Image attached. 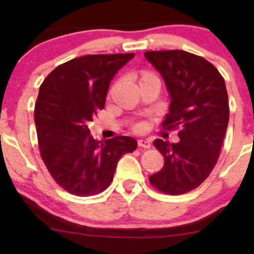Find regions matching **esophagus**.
Segmentation results:
<instances>
[{"label":"esophagus","mask_w":254,"mask_h":254,"mask_svg":"<svg viewBox=\"0 0 254 254\" xmlns=\"http://www.w3.org/2000/svg\"><path fill=\"white\" fill-rule=\"evenodd\" d=\"M137 144H138V147L144 148V149H149L150 148V142L148 139H138Z\"/></svg>","instance_id":"34e87169"}]
</instances>
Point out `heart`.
<instances>
[{"mask_svg":"<svg viewBox=\"0 0 254 254\" xmlns=\"http://www.w3.org/2000/svg\"><path fill=\"white\" fill-rule=\"evenodd\" d=\"M143 129H144V125H142V124H137L135 127L136 131H142Z\"/></svg>","mask_w":254,"mask_h":254,"instance_id":"b5f03b06","label":"heart"}]
</instances>
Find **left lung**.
Here are the masks:
<instances>
[{
	"mask_svg": "<svg viewBox=\"0 0 254 254\" xmlns=\"http://www.w3.org/2000/svg\"><path fill=\"white\" fill-rule=\"evenodd\" d=\"M144 56L170 93V112L162 127L179 129L180 138L178 143L154 141L165 165L149 182L160 192L178 196L198 188L216 165L229 122L226 83L215 65L190 52L147 51Z\"/></svg>",
	"mask_w": 254,
	"mask_h": 254,
	"instance_id": "left-lung-1",
	"label": "left lung"
}]
</instances>
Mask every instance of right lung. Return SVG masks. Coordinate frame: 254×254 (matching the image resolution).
I'll return each mask as SVG.
<instances>
[{
	"instance_id": "1",
	"label": "right lung",
	"mask_w": 254,
	"mask_h": 254,
	"mask_svg": "<svg viewBox=\"0 0 254 254\" xmlns=\"http://www.w3.org/2000/svg\"><path fill=\"white\" fill-rule=\"evenodd\" d=\"M135 54L87 55L61 64L43 81L34 109L38 145L49 173L78 197L109 188L122 156L135 138L94 139L87 127L104 109L111 80Z\"/></svg>"
}]
</instances>
